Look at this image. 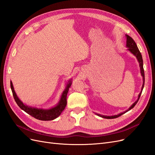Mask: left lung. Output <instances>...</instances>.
<instances>
[{
	"mask_svg": "<svg viewBox=\"0 0 155 155\" xmlns=\"http://www.w3.org/2000/svg\"><path fill=\"white\" fill-rule=\"evenodd\" d=\"M126 36V46L127 48V50L129 51L130 52L133 54L136 58H137L138 61L139 63V66H140V72H141V75L143 78V84H142V88H141V91H140V94H138V99L136 101L134 104L131 105L129 109L124 111V112H121V113L117 114V115H114V116H105V115H101L99 114H96L97 116H99L103 118H106V119H114V118H118L119 116H121L122 114H125V112H128L129 110H130V109H132L136 105V104H137L138 100H139V98L141 96V94L142 92L143 91V88L144 87V83H145V75H144V70H143V59H142V56L141 53H140V51L138 49V48L137 47V45L136 44V43L134 42V41L133 39V38H131V37L128 35H125Z\"/></svg>",
	"mask_w": 155,
	"mask_h": 155,
	"instance_id": "1",
	"label": "left lung"
}]
</instances>
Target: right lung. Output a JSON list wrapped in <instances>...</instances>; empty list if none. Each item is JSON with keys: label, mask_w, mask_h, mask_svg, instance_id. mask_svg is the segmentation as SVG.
<instances>
[{"label": "right lung", "mask_w": 155, "mask_h": 155, "mask_svg": "<svg viewBox=\"0 0 155 155\" xmlns=\"http://www.w3.org/2000/svg\"><path fill=\"white\" fill-rule=\"evenodd\" d=\"M72 85V79L68 80L66 87H65L64 90L63 91L61 98L58 102V104L56 105L55 107H51L50 109H38V108L33 107L30 106H28L26 104H24L21 101L19 98L17 96L16 93L14 90V88L13 86V83L12 81H10V86L11 89L13 93V96L14 99H15V102L18 106L22 110L25 111L26 113L31 115L34 118L43 121H50L53 120L55 118H57L60 114L62 113V112L64 110L65 107L67 105V96L70 87Z\"/></svg>", "instance_id": "add662e5"}]
</instances>
